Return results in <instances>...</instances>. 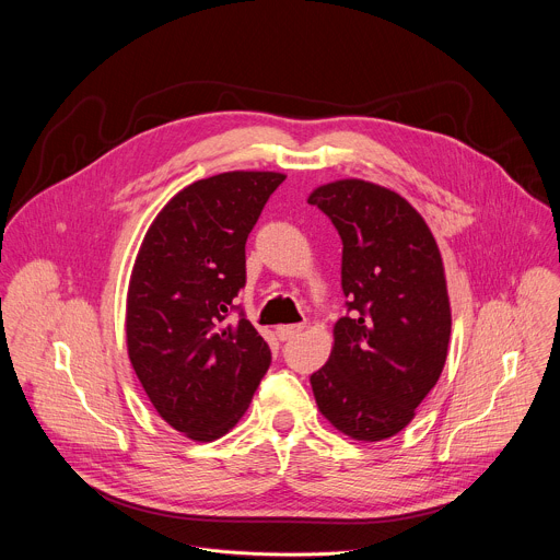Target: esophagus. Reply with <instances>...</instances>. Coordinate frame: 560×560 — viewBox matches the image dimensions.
Returning a JSON list of instances; mask_svg holds the SVG:
<instances>
[{"label": "esophagus", "instance_id": "34e87169", "mask_svg": "<svg viewBox=\"0 0 560 560\" xmlns=\"http://www.w3.org/2000/svg\"><path fill=\"white\" fill-rule=\"evenodd\" d=\"M301 330H303V326H279V328H277V337H279L281 341H290V339H294Z\"/></svg>", "mask_w": 560, "mask_h": 560}]
</instances>
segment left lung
<instances>
[{"label": "left lung", "mask_w": 560, "mask_h": 560, "mask_svg": "<svg viewBox=\"0 0 560 560\" xmlns=\"http://www.w3.org/2000/svg\"><path fill=\"white\" fill-rule=\"evenodd\" d=\"M307 203L341 236L348 296L330 359L310 376L316 406L350 439L383 441L415 419L445 365L452 314L441 253L423 217L383 186L332 182Z\"/></svg>", "instance_id": "obj_1"}]
</instances>
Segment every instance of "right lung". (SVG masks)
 <instances>
[{
    "label": "right lung",
    "instance_id": "right-lung-1",
    "mask_svg": "<svg viewBox=\"0 0 560 560\" xmlns=\"http://www.w3.org/2000/svg\"><path fill=\"white\" fill-rule=\"evenodd\" d=\"M283 179L234 171L190 184L156 214L135 259L128 357L159 417L192 441L232 430L270 368L268 343L232 299L246 285L248 234Z\"/></svg>",
    "mask_w": 560,
    "mask_h": 560
}]
</instances>
